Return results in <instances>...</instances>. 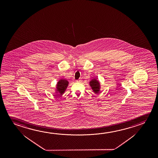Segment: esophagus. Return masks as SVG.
Returning a JSON list of instances; mask_svg holds the SVG:
<instances>
[{"mask_svg":"<svg viewBox=\"0 0 158 158\" xmlns=\"http://www.w3.org/2000/svg\"><path fill=\"white\" fill-rule=\"evenodd\" d=\"M81 81H82L81 79H79V80H77V82H78V83H81Z\"/></svg>","mask_w":158,"mask_h":158,"instance_id":"esophagus-1","label":"esophagus"}]
</instances>
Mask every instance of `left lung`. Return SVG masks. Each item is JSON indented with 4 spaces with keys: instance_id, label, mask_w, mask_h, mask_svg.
<instances>
[{
    "instance_id": "left-lung-1",
    "label": "left lung",
    "mask_w": 158,
    "mask_h": 158,
    "mask_svg": "<svg viewBox=\"0 0 158 158\" xmlns=\"http://www.w3.org/2000/svg\"><path fill=\"white\" fill-rule=\"evenodd\" d=\"M89 85L92 90L95 94H98L101 89V84L97 79L94 78L90 81Z\"/></svg>"
}]
</instances>
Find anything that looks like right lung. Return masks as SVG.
Returning a JSON list of instances; mask_svg holds the SVG:
<instances>
[{
	"mask_svg": "<svg viewBox=\"0 0 158 158\" xmlns=\"http://www.w3.org/2000/svg\"><path fill=\"white\" fill-rule=\"evenodd\" d=\"M69 84V81L64 79H60L58 81L57 83L56 88H55V92L56 93V95H62L64 93L65 91L67 90L68 86Z\"/></svg>",
	"mask_w": 158,
	"mask_h": 158,
	"instance_id": "obj_1",
	"label": "right lung"
}]
</instances>
